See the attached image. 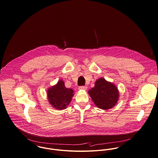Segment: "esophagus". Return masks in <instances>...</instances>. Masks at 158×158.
Returning a JSON list of instances; mask_svg holds the SVG:
<instances>
[{
	"label": "esophagus",
	"mask_w": 158,
	"mask_h": 158,
	"mask_svg": "<svg viewBox=\"0 0 158 158\" xmlns=\"http://www.w3.org/2000/svg\"><path fill=\"white\" fill-rule=\"evenodd\" d=\"M79 89L80 90H86L87 89V87L85 86H81L79 87Z\"/></svg>",
	"instance_id": "34e87169"
}]
</instances>
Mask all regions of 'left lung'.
Instances as JSON below:
<instances>
[{"label":"left lung","mask_w":158,"mask_h":158,"mask_svg":"<svg viewBox=\"0 0 158 158\" xmlns=\"http://www.w3.org/2000/svg\"><path fill=\"white\" fill-rule=\"evenodd\" d=\"M88 94L96 106L103 110L114 106L119 97L117 87L102 77L96 81L94 87L88 91Z\"/></svg>","instance_id":"left-lung-1"}]
</instances>
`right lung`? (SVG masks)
Masks as SVG:
<instances>
[{
  "label": "right lung",
  "instance_id": "right-lung-1",
  "mask_svg": "<svg viewBox=\"0 0 158 158\" xmlns=\"http://www.w3.org/2000/svg\"><path fill=\"white\" fill-rule=\"evenodd\" d=\"M73 93L72 89L67 88L64 81L60 80L56 85L48 89V101L56 109L64 110L71 102Z\"/></svg>",
  "mask_w": 158,
  "mask_h": 158
}]
</instances>
